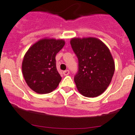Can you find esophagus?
<instances>
[{"label":"esophagus","mask_w":135,"mask_h":135,"mask_svg":"<svg viewBox=\"0 0 135 135\" xmlns=\"http://www.w3.org/2000/svg\"><path fill=\"white\" fill-rule=\"evenodd\" d=\"M69 73H70V72H69V70H66L65 71H63V75L65 76H67V75H69Z\"/></svg>","instance_id":"obj_1"}]
</instances>
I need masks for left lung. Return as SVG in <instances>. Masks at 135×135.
Masks as SVG:
<instances>
[{"label": "left lung", "instance_id": "obj_1", "mask_svg": "<svg viewBox=\"0 0 135 135\" xmlns=\"http://www.w3.org/2000/svg\"><path fill=\"white\" fill-rule=\"evenodd\" d=\"M70 42L79 59L74 79L78 91L86 97L99 96L110 85L115 69L110 50L95 37L73 38Z\"/></svg>", "mask_w": 135, "mask_h": 135}]
</instances>
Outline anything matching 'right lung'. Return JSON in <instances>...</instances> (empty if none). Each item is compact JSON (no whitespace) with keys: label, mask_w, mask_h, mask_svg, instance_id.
Segmentation results:
<instances>
[{"label":"right lung","mask_w":135,"mask_h":135,"mask_svg":"<svg viewBox=\"0 0 135 135\" xmlns=\"http://www.w3.org/2000/svg\"><path fill=\"white\" fill-rule=\"evenodd\" d=\"M65 44L63 39L43 38L28 49L24 56L22 72L26 84L38 94L57 88L62 77L56 69L55 56Z\"/></svg>","instance_id":"right-lung-1"}]
</instances>
